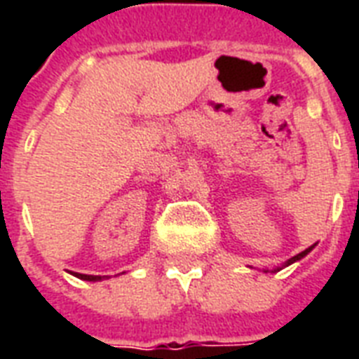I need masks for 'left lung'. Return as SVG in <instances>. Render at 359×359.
<instances>
[{
    "instance_id": "obj_1",
    "label": "left lung",
    "mask_w": 359,
    "mask_h": 359,
    "mask_svg": "<svg viewBox=\"0 0 359 359\" xmlns=\"http://www.w3.org/2000/svg\"><path fill=\"white\" fill-rule=\"evenodd\" d=\"M313 248H315V244H313L311 248H307V250L302 251V253H298V255H294V257H292V259H289V261L285 262V266H289V264H292V262H296V261H300V259H304V257H306L307 253H309V251L313 250ZM278 270H279V268H278ZM278 270H273V272H278Z\"/></svg>"
}]
</instances>
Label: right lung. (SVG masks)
Segmentation results:
<instances>
[{
    "mask_svg": "<svg viewBox=\"0 0 359 359\" xmlns=\"http://www.w3.org/2000/svg\"><path fill=\"white\" fill-rule=\"evenodd\" d=\"M72 276L83 279V281H100V279H104L102 276H87V273H78V272H72Z\"/></svg>",
    "mask_w": 359,
    "mask_h": 359,
    "instance_id": "add662e5",
    "label": "right lung"
}]
</instances>
